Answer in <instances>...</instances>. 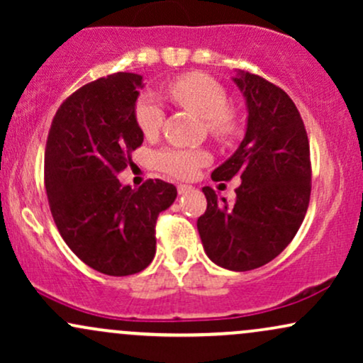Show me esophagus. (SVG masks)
Instances as JSON below:
<instances>
[{
    "label": "esophagus",
    "instance_id": "34e87169",
    "mask_svg": "<svg viewBox=\"0 0 363 363\" xmlns=\"http://www.w3.org/2000/svg\"><path fill=\"white\" fill-rule=\"evenodd\" d=\"M191 189H193V186H187V184H179V186H177V193H179V194L189 193Z\"/></svg>",
    "mask_w": 363,
    "mask_h": 363
}]
</instances>
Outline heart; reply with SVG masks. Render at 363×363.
Here are the masks:
<instances>
[{"mask_svg":"<svg viewBox=\"0 0 363 363\" xmlns=\"http://www.w3.org/2000/svg\"><path fill=\"white\" fill-rule=\"evenodd\" d=\"M167 94L174 102L205 119L206 129L216 141L234 140L239 133V118L228 107V91L215 78L205 73H187L167 85ZM164 107L155 95H141L135 106V121L147 138H153L164 126ZM210 157L203 150L169 148L158 153L160 169L169 176L187 179L208 164Z\"/></svg>","mask_w":363,"mask_h":363,"instance_id":"1","label":"heart"}]
</instances>
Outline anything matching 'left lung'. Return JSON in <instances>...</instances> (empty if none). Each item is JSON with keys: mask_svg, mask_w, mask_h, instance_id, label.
<instances>
[{"mask_svg": "<svg viewBox=\"0 0 363 363\" xmlns=\"http://www.w3.org/2000/svg\"><path fill=\"white\" fill-rule=\"evenodd\" d=\"M234 82L247 102V131L211 179L239 176L242 184L232 205L203 187L208 205L198 232L215 264L249 272L274 259L301 228L311 199V150L301 112L285 90L249 72Z\"/></svg>", "mask_w": 363, "mask_h": 363, "instance_id": "8db88e82", "label": "left lung"}]
</instances>
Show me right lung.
I'll use <instances>...</instances> for the list:
<instances>
[{
	"label": "right lung",
	"mask_w": 363,
	"mask_h": 363,
	"mask_svg": "<svg viewBox=\"0 0 363 363\" xmlns=\"http://www.w3.org/2000/svg\"><path fill=\"white\" fill-rule=\"evenodd\" d=\"M143 78L114 73L86 83L52 118L44 184L57 230L90 268L109 277L140 273L155 256L158 213L172 205L176 186L148 179L121 186L143 133L135 104Z\"/></svg>",
	"instance_id": "right-lung-1"
}]
</instances>
